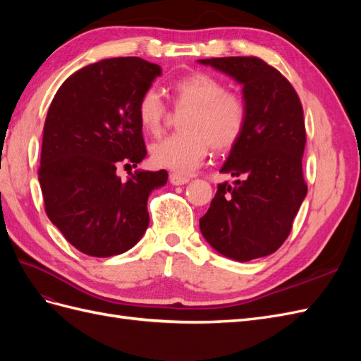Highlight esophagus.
Masks as SVG:
<instances>
[{
  "label": "esophagus",
  "mask_w": 361,
  "mask_h": 361,
  "mask_svg": "<svg viewBox=\"0 0 361 361\" xmlns=\"http://www.w3.org/2000/svg\"><path fill=\"white\" fill-rule=\"evenodd\" d=\"M188 178L187 176H182V174H178V173H171L170 174V183L171 185H185L188 183Z\"/></svg>",
  "instance_id": "obj_1"
}]
</instances>
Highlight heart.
Masks as SVG:
<instances>
[{"label":"heart","instance_id":"obj_1","mask_svg":"<svg viewBox=\"0 0 361 361\" xmlns=\"http://www.w3.org/2000/svg\"><path fill=\"white\" fill-rule=\"evenodd\" d=\"M176 111H185L179 120L180 134L169 137L150 147V158L157 167L178 174H190L202 166L209 146L223 152L241 140L247 126L244 97L226 90L223 81L211 73L192 72L170 85ZM169 108L155 89L140 96L137 117L147 135L162 134Z\"/></svg>","mask_w":361,"mask_h":361}]
</instances>
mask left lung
<instances>
[{
  "mask_svg": "<svg viewBox=\"0 0 361 361\" xmlns=\"http://www.w3.org/2000/svg\"><path fill=\"white\" fill-rule=\"evenodd\" d=\"M243 84L247 126L221 173L200 231L218 253L248 262L277 251L307 194L302 176L305 126L300 97L276 68L257 57L199 60Z\"/></svg>",
  "mask_w": 361,
  "mask_h": 361,
  "instance_id": "8db88e82",
  "label": "left lung"
}]
</instances>
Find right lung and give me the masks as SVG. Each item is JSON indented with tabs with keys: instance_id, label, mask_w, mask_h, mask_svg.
Wrapping results in <instances>:
<instances>
[{
	"instance_id": "add662e5",
	"label": "right lung",
	"mask_w": 361,
	"mask_h": 361,
	"mask_svg": "<svg viewBox=\"0 0 361 361\" xmlns=\"http://www.w3.org/2000/svg\"><path fill=\"white\" fill-rule=\"evenodd\" d=\"M161 68L140 57L106 59L71 75L54 96L43 126L39 182L45 211L63 236L94 257L122 255L149 226L147 199L169 174L130 173L145 159L140 96Z\"/></svg>"
}]
</instances>
